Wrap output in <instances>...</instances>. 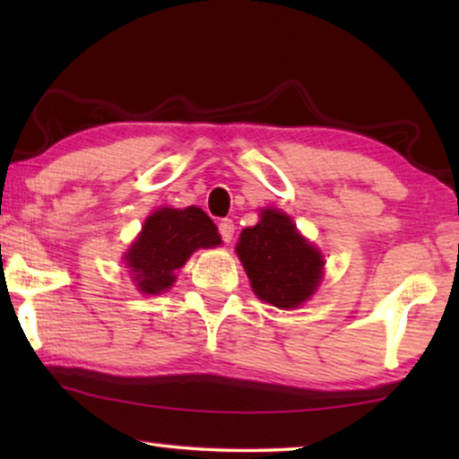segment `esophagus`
<instances>
[{
	"label": "esophagus",
	"instance_id": "1",
	"mask_svg": "<svg viewBox=\"0 0 459 459\" xmlns=\"http://www.w3.org/2000/svg\"><path fill=\"white\" fill-rule=\"evenodd\" d=\"M219 230H221V237L224 243H230L232 235H235V222H232L230 219H222L219 222Z\"/></svg>",
	"mask_w": 459,
	"mask_h": 459
}]
</instances>
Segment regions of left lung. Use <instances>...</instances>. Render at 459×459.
Returning <instances> with one entry per match:
<instances>
[{"instance_id":"left-lung-1","label":"left lung","mask_w":459,"mask_h":459,"mask_svg":"<svg viewBox=\"0 0 459 459\" xmlns=\"http://www.w3.org/2000/svg\"><path fill=\"white\" fill-rule=\"evenodd\" d=\"M240 263L257 298L275 307H298L316 291L324 259L279 211L261 212L255 227L240 232Z\"/></svg>"}]
</instances>
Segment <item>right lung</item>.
Returning a JSON list of instances; mask_svg holds the SVG:
<instances>
[{
    "label": "right lung",
    "mask_w": 459,
    "mask_h": 459,
    "mask_svg": "<svg viewBox=\"0 0 459 459\" xmlns=\"http://www.w3.org/2000/svg\"><path fill=\"white\" fill-rule=\"evenodd\" d=\"M221 243L219 229L200 208H160L145 221L142 235L131 245L126 259L139 291L155 295L169 290L176 281L174 271L196 248Z\"/></svg>",
    "instance_id": "obj_1"
}]
</instances>
